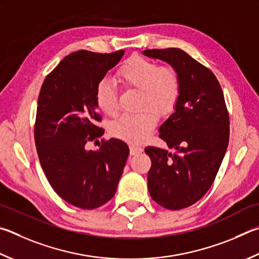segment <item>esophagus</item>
Listing matches in <instances>:
<instances>
[{"label": "esophagus", "mask_w": 259, "mask_h": 259, "mask_svg": "<svg viewBox=\"0 0 259 259\" xmlns=\"http://www.w3.org/2000/svg\"><path fill=\"white\" fill-rule=\"evenodd\" d=\"M143 148L142 147H137V146H130V155L131 156H135V155H138L140 153H143Z\"/></svg>", "instance_id": "esophagus-1"}]
</instances>
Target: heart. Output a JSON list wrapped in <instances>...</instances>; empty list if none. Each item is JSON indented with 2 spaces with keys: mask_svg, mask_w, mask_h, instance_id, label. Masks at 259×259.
<instances>
[{
  "mask_svg": "<svg viewBox=\"0 0 259 259\" xmlns=\"http://www.w3.org/2000/svg\"><path fill=\"white\" fill-rule=\"evenodd\" d=\"M117 79L126 88L140 91L137 114H124L110 126L113 137L130 144H140L157 124V115H167L175 110L180 96V80L170 67H159L155 61L133 56L117 71ZM95 102L103 113L114 116L119 102L114 84L109 79L97 83Z\"/></svg>",
  "mask_w": 259,
  "mask_h": 259,
  "instance_id": "heart-1",
  "label": "heart"
}]
</instances>
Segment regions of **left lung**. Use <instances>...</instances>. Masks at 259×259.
I'll use <instances>...</instances> for the list:
<instances>
[{
	"instance_id": "left-lung-1",
	"label": "left lung",
	"mask_w": 259,
	"mask_h": 259,
	"mask_svg": "<svg viewBox=\"0 0 259 259\" xmlns=\"http://www.w3.org/2000/svg\"><path fill=\"white\" fill-rule=\"evenodd\" d=\"M176 70L180 96L172 113L159 126V138L170 153L145 148L152 159L148 191L164 208L178 210L198 201L213 185L227 152L229 113L221 84L209 69L180 49L146 50Z\"/></svg>"
}]
</instances>
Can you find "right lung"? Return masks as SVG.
<instances>
[{
  "label": "right lung",
  "instance_id": "add662e5",
  "mask_svg": "<svg viewBox=\"0 0 259 259\" xmlns=\"http://www.w3.org/2000/svg\"><path fill=\"white\" fill-rule=\"evenodd\" d=\"M123 54V50L74 52L41 84L35 122L37 154L54 191L79 208H97L114 196L128 158V145L120 139L103 142L98 150L84 147L104 134L97 125L102 120L95 102L97 83Z\"/></svg>",
  "mask_w": 259,
  "mask_h": 259
}]
</instances>
